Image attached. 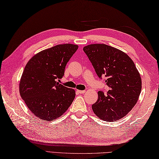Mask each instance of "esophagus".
I'll use <instances>...</instances> for the list:
<instances>
[{
	"label": "esophagus",
	"mask_w": 159,
	"mask_h": 159,
	"mask_svg": "<svg viewBox=\"0 0 159 159\" xmlns=\"http://www.w3.org/2000/svg\"><path fill=\"white\" fill-rule=\"evenodd\" d=\"M77 92H78L80 94H83V93H84L86 91H81V90H77Z\"/></svg>",
	"instance_id": "34e87169"
}]
</instances>
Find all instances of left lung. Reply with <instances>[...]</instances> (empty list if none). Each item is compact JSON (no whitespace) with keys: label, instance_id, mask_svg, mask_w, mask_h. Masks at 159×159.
<instances>
[{"label":"left lung","instance_id":"left-lung-1","mask_svg":"<svg viewBox=\"0 0 159 159\" xmlns=\"http://www.w3.org/2000/svg\"><path fill=\"white\" fill-rule=\"evenodd\" d=\"M98 76L104 75L109 86L107 94L98 91L92 109L98 118L113 122L123 118L135 106L142 87L140 75L134 61L126 53L106 44L84 47Z\"/></svg>","mask_w":159,"mask_h":159}]
</instances>
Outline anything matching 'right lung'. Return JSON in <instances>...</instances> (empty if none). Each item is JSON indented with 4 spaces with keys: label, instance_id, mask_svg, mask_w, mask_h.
<instances>
[{
    "label": "right lung",
    "instance_id": "obj_1",
    "mask_svg": "<svg viewBox=\"0 0 159 159\" xmlns=\"http://www.w3.org/2000/svg\"><path fill=\"white\" fill-rule=\"evenodd\" d=\"M77 45L59 44L42 50L30 59L19 84L20 95L30 111L43 120L52 121L66 111L75 91L59 84L66 66Z\"/></svg>",
    "mask_w": 159,
    "mask_h": 159
}]
</instances>
